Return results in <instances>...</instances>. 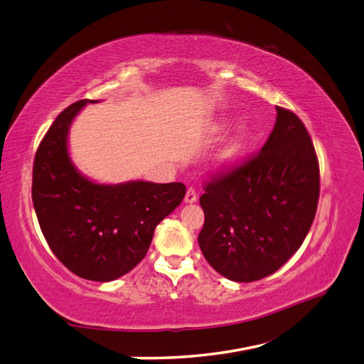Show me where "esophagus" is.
Wrapping results in <instances>:
<instances>
[{
    "mask_svg": "<svg viewBox=\"0 0 364 364\" xmlns=\"http://www.w3.org/2000/svg\"><path fill=\"white\" fill-rule=\"evenodd\" d=\"M197 200V191L194 188H188L185 194V202L186 203H194Z\"/></svg>",
    "mask_w": 364,
    "mask_h": 364,
    "instance_id": "1",
    "label": "esophagus"
}]
</instances>
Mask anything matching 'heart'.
Wrapping results in <instances>:
<instances>
[{"label": "heart", "mask_w": 364, "mask_h": 364, "mask_svg": "<svg viewBox=\"0 0 364 364\" xmlns=\"http://www.w3.org/2000/svg\"><path fill=\"white\" fill-rule=\"evenodd\" d=\"M229 127V123L223 121V123H220L217 126L218 132H223ZM247 142H249V132L246 129H241L238 134L229 141V144L222 150V153L218 155V165H222V167H229V165H234L240 156L243 155L246 147H247Z\"/></svg>", "instance_id": "b5f03b06"}]
</instances>
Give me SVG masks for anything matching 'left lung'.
I'll return each mask as SVG.
<instances>
[{
    "mask_svg": "<svg viewBox=\"0 0 364 364\" xmlns=\"http://www.w3.org/2000/svg\"><path fill=\"white\" fill-rule=\"evenodd\" d=\"M259 153L205 182L199 246L225 278L269 277L301 247L316 215L321 174L313 141L296 114L277 106Z\"/></svg>",
    "mask_w": 364,
    "mask_h": 364,
    "instance_id": "1",
    "label": "left lung"
}]
</instances>
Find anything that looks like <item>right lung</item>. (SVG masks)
<instances>
[{
    "mask_svg": "<svg viewBox=\"0 0 364 364\" xmlns=\"http://www.w3.org/2000/svg\"><path fill=\"white\" fill-rule=\"evenodd\" d=\"M86 103L62 111L33 162L31 197L50 249L77 277L107 282L146 257L155 228L186 193L181 182L100 185L82 176L68 155V130Z\"/></svg>",
    "mask_w": 364,
    "mask_h": 364,
    "instance_id": "1",
    "label": "right lung"
}]
</instances>
